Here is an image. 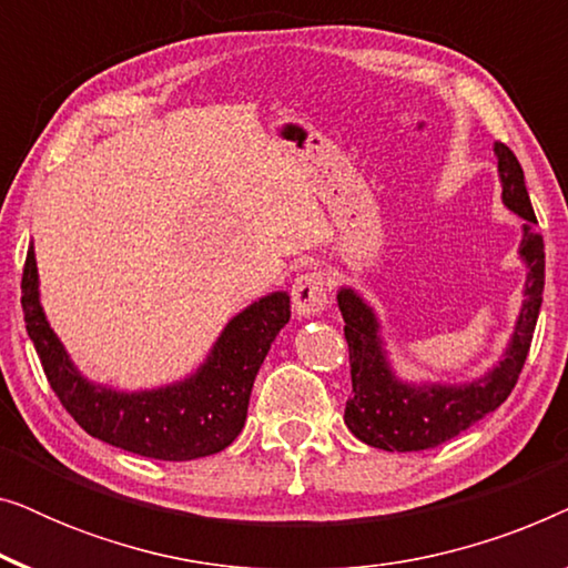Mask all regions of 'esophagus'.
Instances as JSON below:
<instances>
[{
	"label": "esophagus",
	"instance_id": "esophagus-1",
	"mask_svg": "<svg viewBox=\"0 0 568 568\" xmlns=\"http://www.w3.org/2000/svg\"><path fill=\"white\" fill-rule=\"evenodd\" d=\"M331 282L323 271H307L294 278L292 286V307L300 317H315L321 315L325 305H328Z\"/></svg>",
	"mask_w": 568,
	"mask_h": 568
}]
</instances>
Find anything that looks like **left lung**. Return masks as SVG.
I'll return each instance as SVG.
<instances>
[{
  "label": "left lung",
  "instance_id": "left-lung-1",
  "mask_svg": "<svg viewBox=\"0 0 568 568\" xmlns=\"http://www.w3.org/2000/svg\"><path fill=\"white\" fill-rule=\"evenodd\" d=\"M494 154L499 160L504 206L525 220L523 240H519V258L527 266L525 300L507 352L501 354L496 367L470 383H408L390 367L375 307L352 286H341L336 300L346 323L344 336L352 362V398L346 400L344 422L364 445L387 453L432 449L491 414L515 390L538 323L542 284H546V251H542V237L535 232L538 220L515 152L507 144L496 142Z\"/></svg>",
  "mask_w": 568,
  "mask_h": 568
}]
</instances>
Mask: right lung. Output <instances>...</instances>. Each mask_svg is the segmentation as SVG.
Masks as SVG:
<instances>
[{
  "label": "right lung",
  "instance_id": "1",
  "mask_svg": "<svg viewBox=\"0 0 568 568\" xmlns=\"http://www.w3.org/2000/svg\"><path fill=\"white\" fill-rule=\"evenodd\" d=\"M22 313L53 393L90 437L142 457L183 463L222 453L243 432L255 375L292 310L286 292L255 300L224 325L196 372L134 393L90 383L69 359L43 313L33 245L22 271Z\"/></svg>",
  "mask_w": 568,
  "mask_h": 568
}]
</instances>
